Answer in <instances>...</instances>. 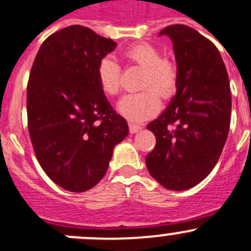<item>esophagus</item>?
<instances>
[{"label":"esophagus","mask_w":251,"mask_h":251,"mask_svg":"<svg viewBox=\"0 0 251 251\" xmlns=\"http://www.w3.org/2000/svg\"><path fill=\"white\" fill-rule=\"evenodd\" d=\"M128 127H130V132L131 133H136V132H138L140 130H142V126L136 125V124H132V123L128 124Z\"/></svg>","instance_id":"obj_1"}]
</instances>
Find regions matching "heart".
Listing matches in <instances>:
<instances>
[{
    "label": "heart",
    "instance_id": "obj_1",
    "mask_svg": "<svg viewBox=\"0 0 251 251\" xmlns=\"http://www.w3.org/2000/svg\"><path fill=\"white\" fill-rule=\"evenodd\" d=\"M124 60L146 70L137 93L125 94L118 103V111L132 123H142L158 113L159 94L167 99L174 94L177 82V69L174 61L162 57L159 50L151 44H135L123 52ZM121 67L113 57L101 58L97 67V78L101 91L108 96L120 92ZM148 89L146 90L145 88Z\"/></svg>",
    "mask_w": 251,
    "mask_h": 251
}]
</instances>
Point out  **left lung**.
I'll return each instance as SVG.
<instances>
[{
  "mask_svg": "<svg viewBox=\"0 0 251 251\" xmlns=\"http://www.w3.org/2000/svg\"><path fill=\"white\" fill-rule=\"evenodd\" d=\"M173 43L176 93L147 128L155 135L146 157L150 174L165 189L187 190L202 181L218 162L229 131L232 97L220 51L195 29H163Z\"/></svg>",
  "mask_w": 251,
  "mask_h": 251,
  "instance_id": "1",
  "label": "left lung"
}]
</instances>
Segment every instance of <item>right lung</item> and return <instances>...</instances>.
Segmentation results:
<instances>
[{
    "instance_id": "obj_1",
    "label": "right lung",
    "mask_w": 251,
    "mask_h": 251,
    "mask_svg": "<svg viewBox=\"0 0 251 251\" xmlns=\"http://www.w3.org/2000/svg\"><path fill=\"white\" fill-rule=\"evenodd\" d=\"M116 43L82 25L49 36L34 60L26 113L34 152L55 184L72 193L96 186L113 151L128 135L99 86V61Z\"/></svg>"
}]
</instances>
